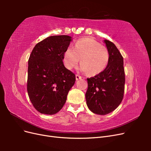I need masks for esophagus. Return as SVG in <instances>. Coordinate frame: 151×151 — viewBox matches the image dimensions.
<instances>
[{
  "mask_svg": "<svg viewBox=\"0 0 151 151\" xmlns=\"http://www.w3.org/2000/svg\"><path fill=\"white\" fill-rule=\"evenodd\" d=\"M76 81H78V80L82 79V77L77 74V75H76Z\"/></svg>",
  "mask_w": 151,
  "mask_h": 151,
  "instance_id": "34e87169",
  "label": "esophagus"
}]
</instances>
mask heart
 I'll return each mask as SVG.
<instances>
[{
  "instance_id": "1",
  "label": "heart",
  "mask_w": 151,
  "mask_h": 151,
  "mask_svg": "<svg viewBox=\"0 0 151 151\" xmlns=\"http://www.w3.org/2000/svg\"><path fill=\"white\" fill-rule=\"evenodd\" d=\"M81 58L79 70L97 75L106 68L109 62V52L107 48L91 38H82L76 43L74 49L68 47L63 55L65 67L71 70L78 64Z\"/></svg>"
}]
</instances>
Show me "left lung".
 Masks as SVG:
<instances>
[{
  "instance_id": "1",
  "label": "left lung",
  "mask_w": 151,
  "mask_h": 151,
  "mask_svg": "<svg viewBox=\"0 0 151 151\" xmlns=\"http://www.w3.org/2000/svg\"><path fill=\"white\" fill-rule=\"evenodd\" d=\"M109 52V62L100 74L87 79L88 88L86 100L93 113L104 115L112 112L121 103L125 86L123 58L115 45L104 40Z\"/></svg>"
}]
</instances>
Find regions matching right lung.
<instances>
[{
    "label": "right lung",
    "mask_w": 151,
    "mask_h": 151,
    "mask_svg": "<svg viewBox=\"0 0 151 151\" xmlns=\"http://www.w3.org/2000/svg\"><path fill=\"white\" fill-rule=\"evenodd\" d=\"M72 37L52 36L35 45L28 60L27 90L31 103L42 114L54 115L65 103L76 76L63 65Z\"/></svg>",
    "instance_id": "right-lung-1"
}]
</instances>
